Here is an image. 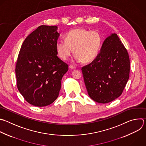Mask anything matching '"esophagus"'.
I'll return each mask as SVG.
<instances>
[{"label":"esophagus","mask_w":146,"mask_h":146,"mask_svg":"<svg viewBox=\"0 0 146 146\" xmlns=\"http://www.w3.org/2000/svg\"><path fill=\"white\" fill-rule=\"evenodd\" d=\"M69 68H70V69H76V67L75 66L73 65H69Z\"/></svg>","instance_id":"34e87169"}]
</instances>
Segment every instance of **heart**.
I'll return each mask as SVG.
<instances>
[{
    "label": "heart",
    "instance_id": "heart-1",
    "mask_svg": "<svg viewBox=\"0 0 146 146\" xmlns=\"http://www.w3.org/2000/svg\"><path fill=\"white\" fill-rule=\"evenodd\" d=\"M64 40L56 43V48L58 56L66 60L73 53L75 60L84 63L93 61L98 55L102 44V37L99 31L76 28L69 31Z\"/></svg>",
    "mask_w": 146,
    "mask_h": 146
}]
</instances>
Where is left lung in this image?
Here are the masks:
<instances>
[{
  "label": "left lung",
  "instance_id": "8db88e82",
  "mask_svg": "<svg viewBox=\"0 0 146 146\" xmlns=\"http://www.w3.org/2000/svg\"><path fill=\"white\" fill-rule=\"evenodd\" d=\"M90 98L99 103H108L121 94L129 79L128 53L117 35L104 41L100 53L81 69Z\"/></svg>",
  "mask_w": 146,
  "mask_h": 146
}]
</instances>
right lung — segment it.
Masks as SVG:
<instances>
[{
	"label": "right lung",
	"mask_w": 146,
	"mask_h": 146,
	"mask_svg": "<svg viewBox=\"0 0 146 146\" xmlns=\"http://www.w3.org/2000/svg\"><path fill=\"white\" fill-rule=\"evenodd\" d=\"M59 36L56 26L42 25L22 44L15 68L17 87L34 106H47L57 99L62 78L68 70V65L57 56Z\"/></svg>",
	"instance_id": "add662e5"
}]
</instances>
